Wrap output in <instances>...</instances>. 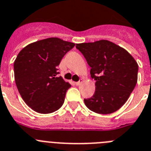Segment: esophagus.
I'll list each match as a JSON object with an SVG mask.
<instances>
[{
	"mask_svg": "<svg viewBox=\"0 0 151 151\" xmlns=\"http://www.w3.org/2000/svg\"><path fill=\"white\" fill-rule=\"evenodd\" d=\"M82 82H83V81H82V79H81L79 81H78V82H76L75 83L77 86H79V85H81V83H82Z\"/></svg>",
	"mask_w": 151,
	"mask_h": 151,
	"instance_id": "34e87169",
	"label": "esophagus"
}]
</instances>
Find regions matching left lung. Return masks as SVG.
<instances>
[{
    "label": "left lung",
    "instance_id": "8db88e82",
    "mask_svg": "<svg viewBox=\"0 0 151 151\" xmlns=\"http://www.w3.org/2000/svg\"><path fill=\"white\" fill-rule=\"evenodd\" d=\"M91 68L96 81L93 96L84 99L86 106L96 113L110 114L121 108L137 81L138 65L130 53L118 45L99 40L76 44Z\"/></svg>",
    "mask_w": 151,
    "mask_h": 151
}]
</instances>
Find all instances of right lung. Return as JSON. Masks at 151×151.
<instances>
[{
  "label": "right lung",
  "mask_w": 151,
  "mask_h": 151,
  "mask_svg": "<svg viewBox=\"0 0 151 151\" xmlns=\"http://www.w3.org/2000/svg\"><path fill=\"white\" fill-rule=\"evenodd\" d=\"M75 44L52 37L30 43L18 54L14 78L21 97L35 112L48 114L59 109L70 87L57 67Z\"/></svg>",
  "instance_id": "right-lung-1"
}]
</instances>
